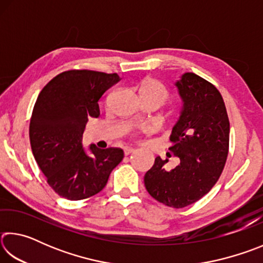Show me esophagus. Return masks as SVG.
I'll use <instances>...</instances> for the list:
<instances>
[{
    "label": "esophagus",
    "mask_w": 263,
    "mask_h": 263,
    "mask_svg": "<svg viewBox=\"0 0 263 263\" xmlns=\"http://www.w3.org/2000/svg\"><path fill=\"white\" fill-rule=\"evenodd\" d=\"M136 152V149L135 148H125L124 149V154L125 155H130V154H132V153H135Z\"/></svg>",
    "instance_id": "esophagus-1"
}]
</instances>
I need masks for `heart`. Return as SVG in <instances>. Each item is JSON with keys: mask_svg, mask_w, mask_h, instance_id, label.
Segmentation results:
<instances>
[{"mask_svg": "<svg viewBox=\"0 0 263 263\" xmlns=\"http://www.w3.org/2000/svg\"><path fill=\"white\" fill-rule=\"evenodd\" d=\"M138 92H139V97H151V99L157 100L160 104H162L167 99L166 90L152 79L142 80L139 83Z\"/></svg>", "mask_w": 263, "mask_h": 263, "instance_id": "heart-1", "label": "heart"}]
</instances>
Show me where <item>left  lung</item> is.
Masks as SVG:
<instances>
[{"instance_id": "1", "label": "left lung", "mask_w": 263, "mask_h": 263, "mask_svg": "<svg viewBox=\"0 0 263 263\" xmlns=\"http://www.w3.org/2000/svg\"><path fill=\"white\" fill-rule=\"evenodd\" d=\"M175 87L183 106L169 137V151L180 158V164L168 171V159L157 157L144 182L154 199L181 209L201 199L219 179L229 154L230 122L224 100L212 83L184 73Z\"/></svg>"}]
</instances>
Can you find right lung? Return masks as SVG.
<instances>
[{"instance_id": "obj_1", "label": "right lung", "mask_w": 263, "mask_h": 263, "mask_svg": "<svg viewBox=\"0 0 263 263\" xmlns=\"http://www.w3.org/2000/svg\"><path fill=\"white\" fill-rule=\"evenodd\" d=\"M117 73L88 69L62 72L39 94L30 121V144L47 183L69 201H80L104 188L110 173L124 158L122 148L83 149L89 117L100 116L99 101L117 83Z\"/></svg>"}]
</instances>
